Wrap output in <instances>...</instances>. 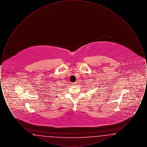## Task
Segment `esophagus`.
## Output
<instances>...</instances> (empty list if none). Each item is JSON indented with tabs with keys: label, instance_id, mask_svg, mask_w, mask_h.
Masks as SVG:
<instances>
[{
	"label": "esophagus",
	"instance_id": "34e87169",
	"mask_svg": "<svg viewBox=\"0 0 147 147\" xmlns=\"http://www.w3.org/2000/svg\"><path fill=\"white\" fill-rule=\"evenodd\" d=\"M72 84V85H73V86H76V85H77V82H75V83H71Z\"/></svg>",
	"mask_w": 147,
	"mask_h": 147
}]
</instances>
